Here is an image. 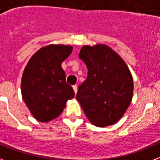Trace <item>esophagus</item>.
Segmentation results:
<instances>
[{
    "mask_svg": "<svg viewBox=\"0 0 160 160\" xmlns=\"http://www.w3.org/2000/svg\"><path fill=\"white\" fill-rule=\"evenodd\" d=\"M73 90H74L75 93L76 94V93H77V85H73Z\"/></svg>",
    "mask_w": 160,
    "mask_h": 160,
    "instance_id": "34e87169",
    "label": "esophagus"
}]
</instances>
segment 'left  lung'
Returning <instances> with one entry per match:
<instances>
[{"label":"left lung","instance_id":"1","mask_svg":"<svg viewBox=\"0 0 160 160\" xmlns=\"http://www.w3.org/2000/svg\"><path fill=\"white\" fill-rule=\"evenodd\" d=\"M79 57L87 66L88 75L78 87L76 100L94 125L114 124L131 102L134 84L129 68L104 45L83 46Z\"/></svg>","mask_w":160,"mask_h":160}]
</instances>
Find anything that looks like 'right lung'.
Returning a JSON list of instances; mask_svg holds the SVG:
<instances>
[{
    "label": "right lung",
    "mask_w": 160,
    "mask_h": 160,
    "mask_svg": "<svg viewBox=\"0 0 160 160\" xmlns=\"http://www.w3.org/2000/svg\"><path fill=\"white\" fill-rule=\"evenodd\" d=\"M71 52L70 46L50 45L39 50L26 66L21 81L22 98L39 121L48 122L59 116L67 100L75 96L61 68Z\"/></svg>",
    "instance_id": "obj_1"
}]
</instances>
